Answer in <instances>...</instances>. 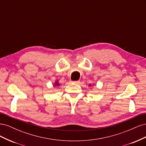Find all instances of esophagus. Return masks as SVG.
Segmentation results:
<instances>
[{
  "label": "esophagus",
  "instance_id": "34e87169",
  "mask_svg": "<svg viewBox=\"0 0 146 146\" xmlns=\"http://www.w3.org/2000/svg\"><path fill=\"white\" fill-rule=\"evenodd\" d=\"M71 83H74V84H79L80 82V81H75V82L71 81Z\"/></svg>",
  "mask_w": 146,
  "mask_h": 146
}]
</instances>
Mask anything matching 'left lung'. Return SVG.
I'll list each match as a JSON object with an SVG mask.
<instances>
[{"label": "left lung", "instance_id": "1", "mask_svg": "<svg viewBox=\"0 0 146 146\" xmlns=\"http://www.w3.org/2000/svg\"><path fill=\"white\" fill-rule=\"evenodd\" d=\"M90 85V86H91V84H90V85Z\"/></svg>", "mask_w": 146, "mask_h": 146}]
</instances>
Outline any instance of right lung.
Here are the masks:
<instances>
[{
  "label": "right lung",
  "instance_id": "obj_1",
  "mask_svg": "<svg viewBox=\"0 0 146 146\" xmlns=\"http://www.w3.org/2000/svg\"><path fill=\"white\" fill-rule=\"evenodd\" d=\"M60 85V84L58 83V80H56L54 84V87H55V86H59Z\"/></svg>",
  "mask_w": 146,
  "mask_h": 146
}]
</instances>
